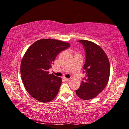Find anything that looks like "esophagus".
I'll return each mask as SVG.
<instances>
[{"mask_svg":"<svg viewBox=\"0 0 129 129\" xmlns=\"http://www.w3.org/2000/svg\"><path fill=\"white\" fill-rule=\"evenodd\" d=\"M64 79L65 81H69L70 80V79H68V78H66V77H64Z\"/></svg>","mask_w":129,"mask_h":129,"instance_id":"esophagus-1","label":"esophagus"}]
</instances>
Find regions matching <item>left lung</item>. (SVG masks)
Masks as SVG:
<instances>
[{
    "instance_id": "obj_1",
    "label": "left lung",
    "mask_w": 129,
    "mask_h": 129,
    "mask_svg": "<svg viewBox=\"0 0 129 129\" xmlns=\"http://www.w3.org/2000/svg\"><path fill=\"white\" fill-rule=\"evenodd\" d=\"M78 42L82 44L85 52L83 71L85 77L76 93L80 98L87 101L96 96L107 85L110 76V63L107 55L99 46L87 40Z\"/></svg>"
}]
</instances>
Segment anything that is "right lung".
I'll list each match as a JSON object with an SVG mask.
<instances>
[{
	"label": "right lung",
	"instance_id": "add662e5",
	"mask_svg": "<svg viewBox=\"0 0 129 129\" xmlns=\"http://www.w3.org/2000/svg\"><path fill=\"white\" fill-rule=\"evenodd\" d=\"M70 44L53 39H41L29 47L20 65V73L28 93L37 101L46 103L56 96L62 80L49 74L58 53L68 49Z\"/></svg>",
	"mask_w": 129,
	"mask_h": 129
}]
</instances>
